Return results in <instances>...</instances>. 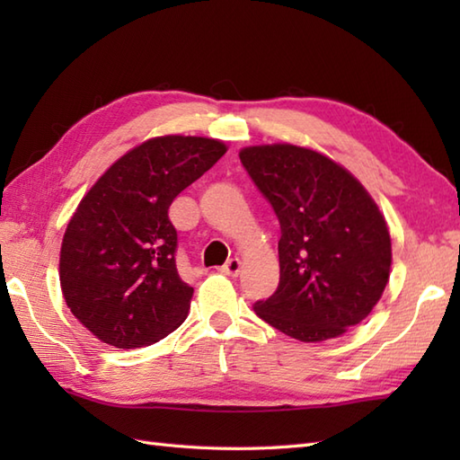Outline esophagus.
Masks as SVG:
<instances>
[{"label": "esophagus", "mask_w": 460, "mask_h": 460, "mask_svg": "<svg viewBox=\"0 0 460 460\" xmlns=\"http://www.w3.org/2000/svg\"><path fill=\"white\" fill-rule=\"evenodd\" d=\"M219 270L223 272V275H227V277H237L239 272H241V261L237 257L235 259H229Z\"/></svg>", "instance_id": "esophagus-1"}]
</instances>
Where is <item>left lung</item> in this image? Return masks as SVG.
<instances>
[{
  "label": "left lung",
  "mask_w": 460,
  "mask_h": 460,
  "mask_svg": "<svg viewBox=\"0 0 460 460\" xmlns=\"http://www.w3.org/2000/svg\"><path fill=\"white\" fill-rule=\"evenodd\" d=\"M239 158L280 223L279 288L255 302L257 316L300 341L341 336L389 280L384 215L354 175L314 150L251 146Z\"/></svg>",
  "instance_id": "1"
}]
</instances>
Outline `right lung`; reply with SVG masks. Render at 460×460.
I'll list each match as a JSON object with an SVG mask.
<instances>
[{
	"label": "right lung",
	"mask_w": 460,
	"mask_h": 460,
	"mask_svg": "<svg viewBox=\"0 0 460 460\" xmlns=\"http://www.w3.org/2000/svg\"><path fill=\"white\" fill-rule=\"evenodd\" d=\"M227 152L199 136H160L114 162L66 225L58 277L66 306L104 344L142 348L188 318L193 288L175 267L172 201Z\"/></svg>",
	"instance_id": "right-lung-1"
}]
</instances>
